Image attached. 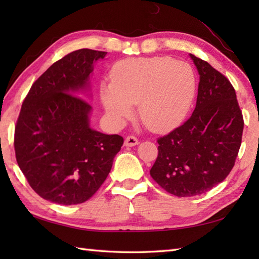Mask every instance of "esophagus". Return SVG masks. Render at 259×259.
<instances>
[{"mask_svg": "<svg viewBox=\"0 0 259 259\" xmlns=\"http://www.w3.org/2000/svg\"><path fill=\"white\" fill-rule=\"evenodd\" d=\"M139 144V140L136 138L134 136H129L126 137L125 140H124V146L125 147H135Z\"/></svg>", "mask_w": 259, "mask_h": 259, "instance_id": "34e87169", "label": "esophagus"}]
</instances>
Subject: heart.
Returning a JSON list of instances; mask_svg holds the SVG:
<instances>
[{
    "label": "heart",
    "instance_id": "b5f03b06",
    "mask_svg": "<svg viewBox=\"0 0 259 259\" xmlns=\"http://www.w3.org/2000/svg\"><path fill=\"white\" fill-rule=\"evenodd\" d=\"M196 89V75L188 63L168 57L131 58L114 65L111 83L100 85V99L113 124H123L138 103L147 128L166 133L184 122Z\"/></svg>",
    "mask_w": 259,
    "mask_h": 259
}]
</instances>
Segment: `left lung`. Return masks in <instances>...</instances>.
Instances as JSON below:
<instances>
[{
  "label": "left lung",
  "mask_w": 259,
  "mask_h": 259,
  "mask_svg": "<svg viewBox=\"0 0 259 259\" xmlns=\"http://www.w3.org/2000/svg\"><path fill=\"white\" fill-rule=\"evenodd\" d=\"M199 74L196 108L186 122L158 139L150 175L171 195H201L221 184L238 155L244 120L226 76L189 54Z\"/></svg>",
  "instance_id": "obj_1"
}]
</instances>
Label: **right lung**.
<instances>
[{
	"instance_id": "right-lung-1",
	"label": "right lung",
	"mask_w": 259,
	"mask_h": 259,
	"mask_svg": "<svg viewBox=\"0 0 259 259\" xmlns=\"http://www.w3.org/2000/svg\"><path fill=\"white\" fill-rule=\"evenodd\" d=\"M107 52L81 49L53 63L22 104L15 126L16 161L32 189L43 199L76 205L100 188L123 145L119 135L91 128L93 64Z\"/></svg>"
}]
</instances>
